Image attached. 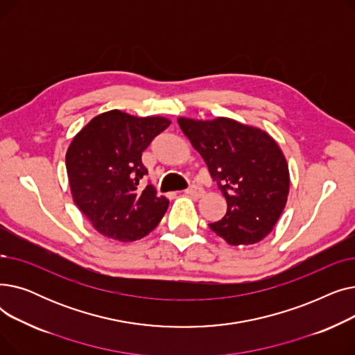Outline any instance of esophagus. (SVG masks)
Wrapping results in <instances>:
<instances>
[{
  "instance_id": "1",
  "label": "esophagus",
  "mask_w": 355,
  "mask_h": 355,
  "mask_svg": "<svg viewBox=\"0 0 355 355\" xmlns=\"http://www.w3.org/2000/svg\"><path fill=\"white\" fill-rule=\"evenodd\" d=\"M184 193L191 196V197H197L198 198V197H201L204 194V190L201 187H197V185H191V187H189Z\"/></svg>"
}]
</instances>
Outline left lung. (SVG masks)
I'll return each mask as SVG.
<instances>
[{
	"label": "left lung",
	"mask_w": 355,
	"mask_h": 355,
	"mask_svg": "<svg viewBox=\"0 0 355 355\" xmlns=\"http://www.w3.org/2000/svg\"><path fill=\"white\" fill-rule=\"evenodd\" d=\"M178 125L227 201L226 216L210 229L232 246L265 239L289 194L288 164L275 139L262 129L229 118H178Z\"/></svg>",
	"instance_id": "left-lung-1"
}]
</instances>
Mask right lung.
Wrapping results in <instances>:
<instances>
[{"label":"right lung","mask_w":355,"mask_h":355,"mask_svg":"<svg viewBox=\"0 0 355 355\" xmlns=\"http://www.w3.org/2000/svg\"><path fill=\"white\" fill-rule=\"evenodd\" d=\"M170 123L114 109L93 118L73 138L66 153L71 196L101 234L135 241L158 226L170 201L158 197L151 184L138 190L148 174L141 157Z\"/></svg>","instance_id":"add662e5"}]
</instances>
